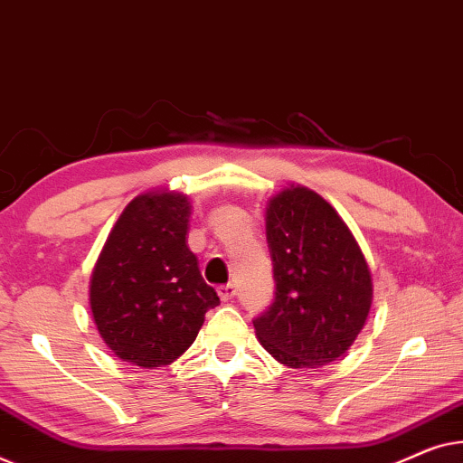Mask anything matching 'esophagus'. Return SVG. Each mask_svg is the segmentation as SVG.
<instances>
[{
	"label": "esophagus",
	"instance_id": "34e87169",
	"mask_svg": "<svg viewBox=\"0 0 463 463\" xmlns=\"http://www.w3.org/2000/svg\"><path fill=\"white\" fill-rule=\"evenodd\" d=\"M218 296H220V299H222V302H229V299L237 296V288H234V285H231V283L229 285H220Z\"/></svg>",
	"mask_w": 463,
	"mask_h": 463
}]
</instances>
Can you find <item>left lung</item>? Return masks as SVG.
Wrapping results in <instances>:
<instances>
[{"instance_id":"1","label":"left lung","mask_w":463,"mask_h":463,"mask_svg":"<svg viewBox=\"0 0 463 463\" xmlns=\"http://www.w3.org/2000/svg\"><path fill=\"white\" fill-rule=\"evenodd\" d=\"M275 302L253 321L266 353L289 369L337 361L367 323L373 281L354 234L331 203L302 184L266 201Z\"/></svg>"}]
</instances>
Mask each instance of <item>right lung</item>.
<instances>
[{
    "instance_id": "right-lung-1",
    "label": "right lung",
    "mask_w": 463,
    "mask_h": 463,
    "mask_svg": "<svg viewBox=\"0 0 463 463\" xmlns=\"http://www.w3.org/2000/svg\"><path fill=\"white\" fill-rule=\"evenodd\" d=\"M191 207L188 194L169 188L140 193L104 241L90 277V308L121 361L145 369L174 363L220 304L186 245Z\"/></svg>"
}]
</instances>
